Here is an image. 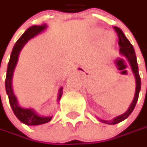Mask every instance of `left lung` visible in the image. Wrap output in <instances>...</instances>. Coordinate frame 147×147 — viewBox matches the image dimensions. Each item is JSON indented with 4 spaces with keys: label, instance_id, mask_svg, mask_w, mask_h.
<instances>
[{
    "label": "left lung",
    "instance_id": "left-lung-1",
    "mask_svg": "<svg viewBox=\"0 0 147 147\" xmlns=\"http://www.w3.org/2000/svg\"><path fill=\"white\" fill-rule=\"evenodd\" d=\"M114 30L115 31V32L118 35V43L120 46V52L122 55H124L125 58H127V60L129 61L130 64H131V68L133 73L135 74V77H136V94H135V98L131 103V106L129 108V110H127L125 113H124L123 115H121L120 116L115 117V119H113L112 121H103L101 120L102 122L105 123V124H109V125H115L117 123H120L122 121L125 120L130 115L133 110L135 109V106L136 105V102L138 100L139 97V93L141 90V77L139 74V71H138V65H137V60H136V53L134 50V47L131 45L130 41L126 38L125 36V34L123 33V32L121 31L117 26H114L113 27Z\"/></svg>",
    "mask_w": 147,
    "mask_h": 147
}]
</instances>
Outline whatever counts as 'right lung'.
<instances>
[{"label": "right lung", "instance_id": "add662e5", "mask_svg": "<svg viewBox=\"0 0 147 147\" xmlns=\"http://www.w3.org/2000/svg\"><path fill=\"white\" fill-rule=\"evenodd\" d=\"M47 27L46 24L41 25V26H32L29 27L26 32L22 35L17 42H16L15 46L12 49L11 58L8 63L7 66V71H6V77H5V91L9 98V102L11 105V107L13 110L15 115L17 117L19 121H21L22 123L28 125H38L42 124H45L51 121L53 116H40L37 115V113L32 109H23L18 105L16 98L15 97L12 88H11V79H12V74L13 71L15 69V67L17 63L18 59V55L22 48L24 47V45L27 42L28 40L31 38L35 37L39 32H41L42 30H44ZM62 88L59 90V95H58V100H60L62 96Z\"/></svg>", "mask_w": 147, "mask_h": 147}]
</instances>
